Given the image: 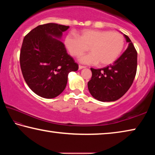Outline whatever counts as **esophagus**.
<instances>
[{"label": "esophagus", "mask_w": 155, "mask_h": 155, "mask_svg": "<svg viewBox=\"0 0 155 155\" xmlns=\"http://www.w3.org/2000/svg\"><path fill=\"white\" fill-rule=\"evenodd\" d=\"M85 68V66H83V65H78V69H79V70L83 69V68Z\"/></svg>", "instance_id": "esophagus-1"}]
</instances>
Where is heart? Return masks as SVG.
I'll return each instance as SVG.
<instances>
[{"label": "heart", "instance_id": "b5f03b06", "mask_svg": "<svg viewBox=\"0 0 155 155\" xmlns=\"http://www.w3.org/2000/svg\"><path fill=\"white\" fill-rule=\"evenodd\" d=\"M65 46L72 56L78 57L87 51L90 53L81 57L79 62L87 65H107L120 55L124 44V37L118 32L107 30L85 29L78 36L73 33L66 35Z\"/></svg>", "mask_w": 155, "mask_h": 155}]
</instances>
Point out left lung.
Instances as JSON below:
<instances>
[{
  "instance_id": "left-lung-1",
  "label": "left lung",
  "mask_w": 155,
  "mask_h": 155,
  "mask_svg": "<svg viewBox=\"0 0 155 155\" xmlns=\"http://www.w3.org/2000/svg\"><path fill=\"white\" fill-rule=\"evenodd\" d=\"M128 44L123 52L112 65L101 69L91 68V80L88 90L94 98L101 102L115 101L129 90L137 72V53L127 35L123 34Z\"/></svg>"
}]
</instances>
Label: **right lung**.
<instances>
[{"label":"right lung","instance_id":"obj_1","mask_svg":"<svg viewBox=\"0 0 155 155\" xmlns=\"http://www.w3.org/2000/svg\"><path fill=\"white\" fill-rule=\"evenodd\" d=\"M69 28L48 23L33 28L23 40L20 56L23 77L31 90L42 98H54L61 94L68 74L78 69L61 41L63 33Z\"/></svg>","mask_w":155,"mask_h":155}]
</instances>
